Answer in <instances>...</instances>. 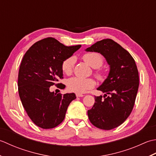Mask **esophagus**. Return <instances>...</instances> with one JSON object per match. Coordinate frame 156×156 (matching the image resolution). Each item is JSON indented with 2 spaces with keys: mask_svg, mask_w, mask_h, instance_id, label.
I'll return each mask as SVG.
<instances>
[{
  "mask_svg": "<svg viewBox=\"0 0 156 156\" xmlns=\"http://www.w3.org/2000/svg\"><path fill=\"white\" fill-rule=\"evenodd\" d=\"M76 96H77V98L78 97H83V96H84V95H83L81 94H76Z\"/></svg>",
  "mask_w": 156,
  "mask_h": 156,
  "instance_id": "1",
  "label": "esophagus"
}]
</instances>
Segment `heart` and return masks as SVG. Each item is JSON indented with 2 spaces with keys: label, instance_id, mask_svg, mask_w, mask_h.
Returning <instances> with one entry per match:
<instances>
[{
  "label": "heart",
  "instance_id": "heart-1",
  "mask_svg": "<svg viewBox=\"0 0 156 156\" xmlns=\"http://www.w3.org/2000/svg\"><path fill=\"white\" fill-rule=\"evenodd\" d=\"M83 60L85 62L94 69L100 68L103 64V58L100 54L96 52H89L83 56ZM75 59L73 57H69L65 59L62 63V70L64 73L69 75L72 72L73 67ZM97 77L100 79L103 77L102 74L98 72ZM95 81L93 79L73 77L70 79L67 83L69 90L77 94H82L86 92L88 90L95 86Z\"/></svg>",
  "mask_w": 156,
  "mask_h": 156
}]
</instances>
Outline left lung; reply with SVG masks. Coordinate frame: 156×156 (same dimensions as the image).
<instances>
[{
  "instance_id": "8db88e82",
  "label": "left lung",
  "mask_w": 156,
  "mask_h": 156,
  "mask_svg": "<svg viewBox=\"0 0 156 156\" xmlns=\"http://www.w3.org/2000/svg\"><path fill=\"white\" fill-rule=\"evenodd\" d=\"M100 53L110 70L98 90L105 93L95 96V103L87 111L90 122L98 128L111 130L128 118L134 106L139 88V73L135 60L128 51L111 39L98 41L85 49Z\"/></svg>"
}]
</instances>
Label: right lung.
Wrapping results in <instances>:
<instances>
[{
  "label": "right lung",
  "mask_w": 156,
  "mask_h": 156,
  "mask_svg": "<svg viewBox=\"0 0 156 156\" xmlns=\"http://www.w3.org/2000/svg\"><path fill=\"white\" fill-rule=\"evenodd\" d=\"M81 46H66L55 38L47 37L31 46L22 59L19 95L27 115L40 128L52 129L60 125L69 104L76 98L74 93L56 94L49 87L62 78V62Z\"/></svg>",
  "instance_id": "1"
}]
</instances>
